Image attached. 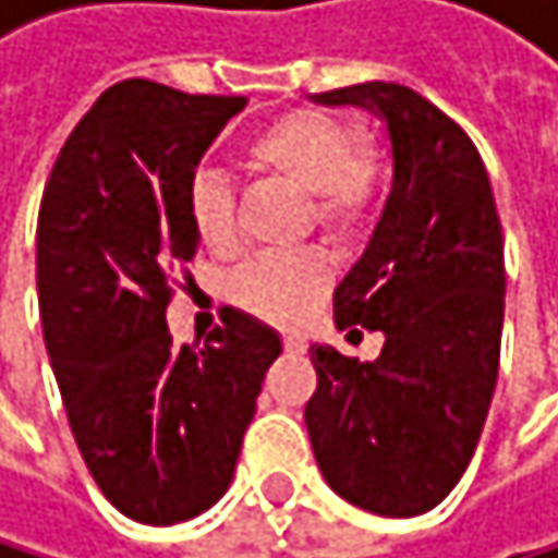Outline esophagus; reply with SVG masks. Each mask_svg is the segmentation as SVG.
<instances>
[{
	"instance_id": "obj_1",
	"label": "esophagus",
	"mask_w": 558,
	"mask_h": 558,
	"mask_svg": "<svg viewBox=\"0 0 558 558\" xmlns=\"http://www.w3.org/2000/svg\"><path fill=\"white\" fill-rule=\"evenodd\" d=\"M284 351H288V354H294V357H301V354L307 351V341H304V338H298V335H291V338H284Z\"/></svg>"
}]
</instances>
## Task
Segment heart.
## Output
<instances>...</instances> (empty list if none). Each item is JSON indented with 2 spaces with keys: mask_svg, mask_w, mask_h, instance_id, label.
<instances>
[{
  "mask_svg": "<svg viewBox=\"0 0 558 558\" xmlns=\"http://www.w3.org/2000/svg\"><path fill=\"white\" fill-rule=\"evenodd\" d=\"M361 136L351 123L325 110H288L257 126L241 157L247 170L274 177L298 194L311 197L314 223L344 241L368 220L381 170L375 157L357 149ZM190 227L210 254L233 247V197L223 180L204 173L190 186ZM331 270L317 254L257 257L244 264L230 281V298L247 314L270 325H301L328 294Z\"/></svg>",
  "mask_w": 558,
  "mask_h": 558,
  "instance_id": "obj_1",
  "label": "heart"
}]
</instances>
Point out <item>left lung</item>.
<instances>
[{"label":"left lung","instance_id":"8db88e82","mask_svg":"<svg viewBox=\"0 0 558 558\" xmlns=\"http://www.w3.org/2000/svg\"><path fill=\"white\" fill-rule=\"evenodd\" d=\"M388 126L391 194L335 288L338 328L385 335L375 361L314 344L304 422L325 482L357 509L409 519L469 469L499 378L506 257L496 197L465 130L398 83L314 96Z\"/></svg>","mask_w":558,"mask_h":558}]
</instances>
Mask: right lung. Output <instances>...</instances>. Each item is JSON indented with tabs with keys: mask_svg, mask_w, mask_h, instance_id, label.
I'll use <instances>...</instances> for the list:
<instances>
[{
	"mask_svg": "<svg viewBox=\"0 0 558 558\" xmlns=\"http://www.w3.org/2000/svg\"><path fill=\"white\" fill-rule=\"evenodd\" d=\"M244 96H190L149 80L106 89L46 180L36 288L52 375L80 456L126 519L173 525L233 478L281 338L223 311L204 348L167 328L170 270L197 254L190 186Z\"/></svg>",
	"mask_w": 558,
	"mask_h": 558,
	"instance_id": "right-lung-1",
	"label": "right lung"
}]
</instances>
